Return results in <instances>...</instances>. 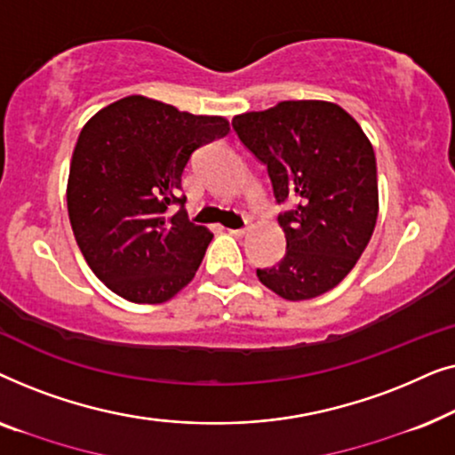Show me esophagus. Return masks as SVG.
<instances>
[{"mask_svg":"<svg viewBox=\"0 0 455 455\" xmlns=\"http://www.w3.org/2000/svg\"><path fill=\"white\" fill-rule=\"evenodd\" d=\"M228 232L232 234V235H235V238H242V235H246V234H248V228H238V229H232V228H229Z\"/></svg>","mask_w":455,"mask_h":455,"instance_id":"esophagus-1","label":"esophagus"}]
</instances>
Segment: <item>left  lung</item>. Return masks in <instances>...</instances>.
<instances>
[{
    "mask_svg": "<svg viewBox=\"0 0 455 455\" xmlns=\"http://www.w3.org/2000/svg\"><path fill=\"white\" fill-rule=\"evenodd\" d=\"M242 145L267 167L285 254L260 283L285 300L333 290L369 244L379 213L377 161L354 117L327 101H282L235 116Z\"/></svg>",
    "mask_w": 455,
    "mask_h": 455,
    "instance_id": "obj_1",
    "label": "left lung"
}]
</instances>
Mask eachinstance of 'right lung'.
<instances>
[{"label":"right lung","mask_w":455,"mask_h":455,"mask_svg":"<svg viewBox=\"0 0 455 455\" xmlns=\"http://www.w3.org/2000/svg\"><path fill=\"white\" fill-rule=\"evenodd\" d=\"M228 132L226 117L192 116L142 95L84 124L68 178V215L84 260L117 296L161 304L192 282L213 234L188 220L182 173L198 147Z\"/></svg>","instance_id":"right-lung-1"}]
</instances>
